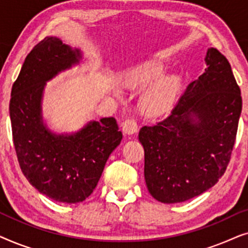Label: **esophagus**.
Segmentation results:
<instances>
[{"label": "esophagus", "mask_w": 248, "mask_h": 248, "mask_svg": "<svg viewBox=\"0 0 248 248\" xmlns=\"http://www.w3.org/2000/svg\"><path fill=\"white\" fill-rule=\"evenodd\" d=\"M122 130H123V133L126 134V135H132L134 133H137L138 132V123L135 120H126L123 123V127H122Z\"/></svg>", "instance_id": "34e87169"}]
</instances>
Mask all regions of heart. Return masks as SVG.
Segmentation results:
<instances>
[{
  "label": "heart",
  "mask_w": 248,
  "mask_h": 248,
  "mask_svg": "<svg viewBox=\"0 0 248 248\" xmlns=\"http://www.w3.org/2000/svg\"><path fill=\"white\" fill-rule=\"evenodd\" d=\"M165 65L159 61H149L132 67L124 73L123 80L127 87L144 88L155 82L142 98V108L149 115H160L170 109L179 90L177 77H164ZM117 94L118 91H115Z\"/></svg>",
  "instance_id": "obj_1"
}]
</instances>
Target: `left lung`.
I'll list each match as a JSON object with an SVG mask.
<instances>
[{"label":"left lung","instance_id":"8db88e82","mask_svg":"<svg viewBox=\"0 0 248 248\" xmlns=\"http://www.w3.org/2000/svg\"><path fill=\"white\" fill-rule=\"evenodd\" d=\"M206 67L171 114L139 132L144 179L157 201L179 203L211 188L226 171L242 113L240 89L228 60L206 50Z\"/></svg>","mask_w":248,"mask_h":248}]
</instances>
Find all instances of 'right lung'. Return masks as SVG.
Returning a JSON list of instances; mask_svg holds the SVG:
<instances>
[{"mask_svg":"<svg viewBox=\"0 0 248 248\" xmlns=\"http://www.w3.org/2000/svg\"><path fill=\"white\" fill-rule=\"evenodd\" d=\"M82 60L79 48L46 37L27 55L10 99L13 143L23 175L42 194L70 204L93 192L123 138L114 117L89 121L72 133L53 132L44 121L46 83Z\"/></svg>","mask_w":248,"mask_h":248,"instance_id":"obj_1","label":"right lung"}]
</instances>
